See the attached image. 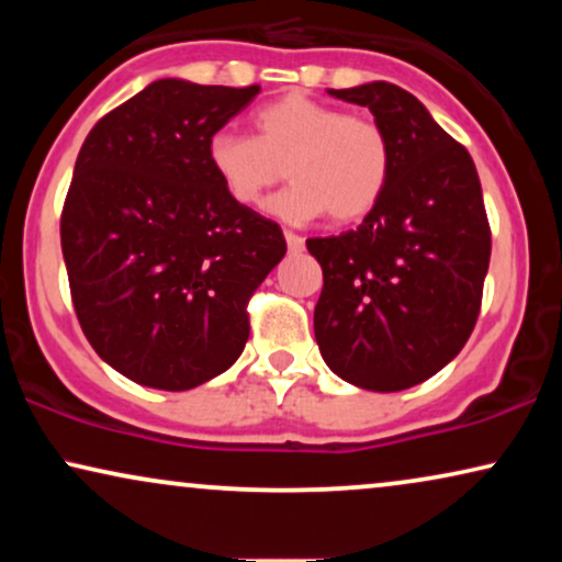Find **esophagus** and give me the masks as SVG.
<instances>
[{"instance_id":"34e87169","label":"esophagus","mask_w":562,"mask_h":562,"mask_svg":"<svg viewBox=\"0 0 562 562\" xmlns=\"http://www.w3.org/2000/svg\"><path fill=\"white\" fill-rule=\"evenodd\" d=\"M283 237H286V245H289V250H291V252L304 250V237H302V235L291 233V229H283Z\"/></svg>"}]
</instances>
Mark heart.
I'll return each mask as SVG.
<instances>
[{
    "label": "heart",
    "mask_w": 562,
    "mask_h": 562,
    "mask_svg": "<svg viewBox=\"0 0 562 562\" xmlns=\"http://www.w3.org/2000/svg\"><path fill=\"white\" fill-rule=\"evenodd\" d=\"M256 137L217 130L206 160L225 194L240 206H260L276 183H294L268 204L283 220L304 222L329 212L356 222L386 194L394 168L389 133L368 114L289 91L252 114Z\"/></svg>",
    "instance_id": "b5f03b06"
}]
</instances>
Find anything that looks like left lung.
Listing matches in <instances>:
<instances>
[{"instance_id": "left-lung-1", "label": "left lung", "mask_w": 562, "mask_h": 562, "mask_svg": "<svg viewBox=\"0 0 562 562\" xmlns=\"http://www.w3.org/2000/svg\"><path fill=\"white\" fill-rule=\"evenodd\" d=\"M329 94L373 112L394 168L363 225L306 240L325 279L314 337L342 381L402 391L448 366L479 319L491 258L481 181L468 150L409 91L373 81Z\"/></svg>"}]
</instances>
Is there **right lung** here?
<instances>
[{"mask_svg": "<svg viewBox=\"0 0 562 562\" xmlns=\"http://www.w3.org/2000/svg\"><path fill=\"white\" fill-rule=\"evenodd\" d=\"M260 87L160 79L91 127L60 212L79 325L114 371L164 391L225 373L248 302L286 252L281 227L233 202L206 143Z\"/></svg>", "mask_w": 562, "mask_h": 562, "instance_id": "right-lung-1", "label": "right lung"}]
</instances>
